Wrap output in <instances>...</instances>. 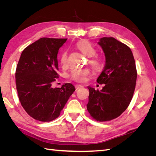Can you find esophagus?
Instances as JSON below:
<instances>
[{"label":"esophagus","mask_w":156,"mask_h":156,"mask_svg":"<svg viewBox=\"0 0 156 156\" xmlns=\"http://www.w3.org/2000/svg\"><path fill=\"white\" fill-rule=\"evenodd\" d=\"M84 87L82 86V85H80V84H77V85L75 86V88H76V90L79 89V88H83Z\"/></svg>","instance_id":"obj_1"}]
</instances>
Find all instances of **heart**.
<instances>
[{
    "instance_id": "obj_1",
    "label": "heart",
    "mask_w": 156,
    "mask_h": 156,
    "mask_svg": "<svg viewBox=\"0 0 156 156\" xmlns=\"http://www.w3.org/2000/svg\"><path fill=\"white\" fill-rule=\"evenodd\" d=\"M76 48L83 54L89 57L88 63L92 68L96 72H100L104 66V62L101 57L96 54V49L91 43L87 40H81L77 42ZM60 64L63 67L67 66L68 64V55L66 53H63L60 56ZM90 74L89 69H73L72 70L69 77L70 79L76 82L83 83L86 81L88 75Z\"/></svg>"
}]
</instances>
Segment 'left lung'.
Wrapping results in <instances>:
<instances>
[{
  "label": "left lung",
  "mask_w": 156,
  "mask_h": 156,
  "mask_svg": "<svg viewBox=\"0 0 156 156\" xmlns=\"http://www.w3.org/2000/svg\"><path fill=\"white\" fill-rule=\"evenodd\" d=\"M98 44L105 53V65L97 82L105 86L100 91L88 87L87 107L94 119L105 122L119 117L129 106L137 73L133 53L128 46L112 37H101Z\"/></svg>",
  "instance_id": "obj_1"
}]
</instances>
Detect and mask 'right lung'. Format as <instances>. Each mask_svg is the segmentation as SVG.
<instances>
[{"mask_svg":"<svg viewBox=\"0 0 156 156\" xmlns=\"http://www.w3.org/2000/svg\"><path fill=\"white\" fill-rule=\"evenodd\" d=\"M66 40L41 37L21 55L16 71L18 97L27 114L36 120L50 122L58 118L75 90L71 83L52 87L59 78L58 50Z\"/></svg>","mask_w":156,"mask_h":156,"instance_id":"add662e5","label":"right lung"}]
</instances>
